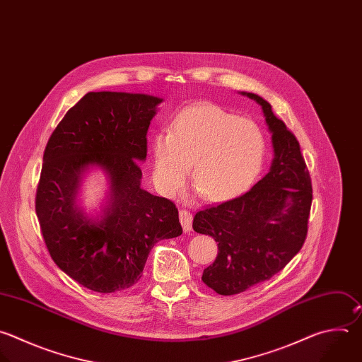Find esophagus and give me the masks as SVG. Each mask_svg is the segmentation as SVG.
Instances as JSON below:
<instances>
[{
    "instance_id": "34e87169",
    "label": "esophagus",
    "mask_w": 362,
    "mask_h": 362,
    "mask_svg": "<svg viewBox=\"0 0 362 362\" xmlns=\"http://www.w3.org/2000/svg\"><path fill=\"white\" fill-rule=\"evenodd\" d=\"M179 218H180L183 231H185V233L192 231V220H193L192 213H190L189 210H180V211H179Z\"/></svg>"
}]
</instances>
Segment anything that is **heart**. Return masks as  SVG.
<instances>
[{"label":"heart","instance_id":"obj_1","mask_svg":"<svg viewBox=\"0 0 362 362\" xmlns=\"http://www.w3.org/2000/svg\"><path fill=\"white\" fill-rule=\"evenodd\" d=\"M264 155L266 139L253 120L211 103H196L173 119L170 131L153 136L152 179L160 194L172 197L192 163L196 192L209 202H224L253 185Z\"/></svg>","mask_w":362,"mask_h":362}]
</instances>
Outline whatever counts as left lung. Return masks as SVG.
<instances>
[{"instance_id": "left-lung-1", "label": "left lung", "mask_w": 362, "mask_h": 362, "mask_svg": "<svg viewBox=\"0 0 362 362\" xmlns=\"http://www.w3.org/2000/svg\"><path fill=\"white\" fill-rule=\"evenodd\" d=\"M272 134L273 160L269 173L247 193L200 210L193 230L211 235L218 253L202 280L221 296L243 293L270 280L301 250L313 202L308 169L296 136L272 105L252 92Z\"/></svg>"}]
</instances>
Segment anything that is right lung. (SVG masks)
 <instances>
[{"label":"right lung","mask_w":362,"mask_h":362,"mask_svg":"<svg viewBox=\"0 0 362 362\" xmlns=\"http://www.w3.org/2000/svg\"><path fill=\"white\" fill-rule=\"evenodd\" d=\"M160 102L146 93L88 92L47 144L35 199L41 231L55 264L92 291L132 287L159 240L182 234L176 206L141 187L139 162ZM90 170L110 186L98 214L78 203Z\"/></svg>","instance_id":"right-lung-1"}]
</instances>
